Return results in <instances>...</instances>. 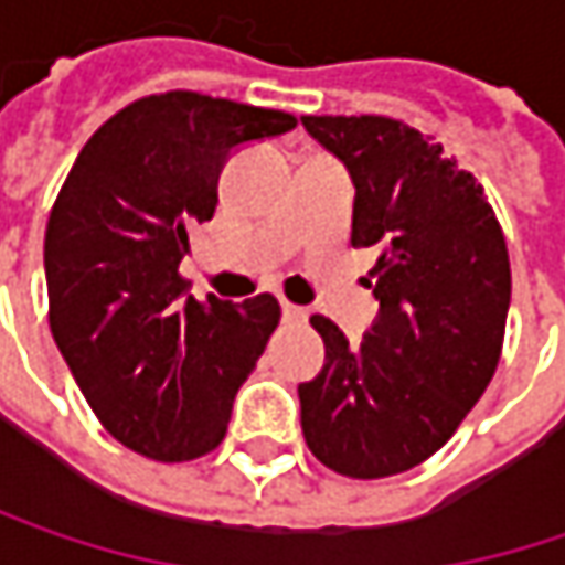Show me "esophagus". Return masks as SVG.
Segmentation results:
<instances>
[{"label": "esophagus", "mask_w": 565, "mask_h": 565, "mask_svg": "<svg viewBox=\"0 0 565 565\" xmlns=\"http://www.w3.org/2000/svg\"><path fill=\"white\" fill-rule=\"evenodd\" d=\"M281 316H284V322H303V319H307V310H303V307H294V303H287V300H284Z\"/></svg>", "instance_id": "esophagus-1"}]
</instances>
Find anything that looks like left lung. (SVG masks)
I'll return each mask as SVG.
<instances>
[{
	"mask_svg": "<svg viewBox=\"0 0 565 565\" xmlns=\"http://www.w3.org/2000/svg\"><path fill=\"white\" fill-rule=\"evenodd\" d=\"M354 184L351 246H381V310L361 342L313 316L326 364L300 383L316 457L354 480L413 470L445 448L489 386L512 300L509 249L482 184L441 143L390 117H303Z\"/></svg>",
	"mask_w": 565,
	"mask_h": 565,
	"instance_id": "1",
	"label": "left lung"
}]
</instances>
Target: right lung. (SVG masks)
I'll list each match as a JSON object with an SVG mask.
<instances>
[{
  "label": "right lung",
  "instance_id": "1",
  "mask_svg": "<svg viewBox=\"0 0 565 565\" xmlns=\"http://www.w3.org/2000/svg\"><path fill=\"white\" fill-rule=\"evenodd\" d=\"M294 127L198 92L152 95L105 120L60 188L44 239L53 342L98 422L143 457L214 450L281 319L271 294L194 300L179 265L226 159Z\"/></svg>",
  "mask_w": 565,
  "mask_h": 565
}]
</instances>
